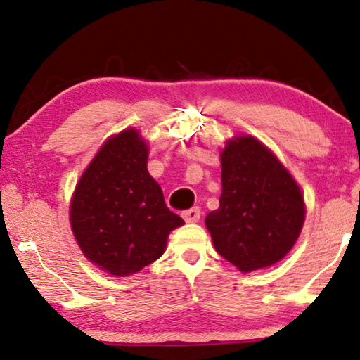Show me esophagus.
Instances as JSON below:
<instances>
[{"label":"esophagus","instance_id":"obj_1","mask_svg":"<svg viewBox=\"0 0 360 360\" xmlns=\"http://www.w3.org/2000/svg\"><path fill=\"white\" fill-rule=\"evenodd\" d=\"M200 217H202V212H200V208H198V207H194V208H191V210L182 212V218H184L186 223H197L198 219H200Z\"/></svg>","mask_w":360,"mask_h":360}]
</instances>
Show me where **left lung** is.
Masks as SVG:
<instances>
[{
    "mask_svg": "<svg viewBox=\"0 0 360 360\" xmlns=\"http://www.w3.org/2000/svg\"><path fill=\"white\" fill-rule=\"evenodd\" d=\"M219 208L205 224L223 259L248 273L280 262L304 224V197L275 155L257 139L229 141L221 152Z\"/></svg>",
    "mask_w": 360,
    "mask_h": 360,
    "instance_id": "obj_1",
    "label": "left lung"
}]
</instances>
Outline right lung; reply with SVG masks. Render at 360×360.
Listing matches in <instances>:
<instances>
[{"mask_svg": "<svg viewBox=\"0 0 360 360\" xmlns=\"http://www.w3.org/2000/svg\"><path fill=\"white\" fill-rule=\"evenodd\" d=\"M147 157V143L134 129L111 137L85 169L71 202L80 249L115 276L153 264L163 255L169 231L184 224L166 207Z\"/></svg>", "mask_w": 360, "mask_h": 360, "instance_id": "1", "label": "right lung"}]
</instances>
